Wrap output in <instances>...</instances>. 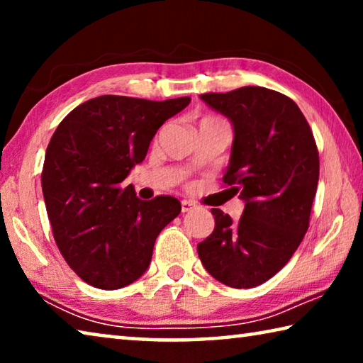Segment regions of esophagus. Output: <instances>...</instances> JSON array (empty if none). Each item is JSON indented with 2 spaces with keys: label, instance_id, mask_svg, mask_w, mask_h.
<instances>
[{
  "label": "esophagus",
  "instance_id": "1",
  "mask_svg": "<svg viewBox=\"0 0 363 363\" xmlns=\"http://www.w3.org/2000/svg\"><path fill=\"white\" fill-rule=\"evenodd\" d=\"M195 206H196V205L194 203V201H190V200H182V201H181V210H182V213L192 211Z\"/></svg>",
  "mask_w": 363,
  "mask_h": 363
}]
</instances>
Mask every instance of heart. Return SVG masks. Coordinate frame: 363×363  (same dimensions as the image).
I'll use <instances>...</instances> for the list:
<instances>
[{"label": "heart", "instance_id": "heart-1", "mask_svg": "<svg viewBox=\"0 0 363 363\" xmlns=\"http://www.w3.org/2000/svg\"><path fill=\"white\" fill-rule=\"evenodd\" d=\"M203 121H220V120L214 118V116H203V118L200 120V123H203Z\"/></svg>", "mask_w": 363, "mask_h": 363}]
</instances>
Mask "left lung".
I'll return each instance as SVG.
<instances>
[{
  "label": "left lung",
  "instance_id": "left-lung-1",
  "mask_svg": "<svg viewBox=\"0 0 363 363\" xmlns=\"http://www.w3.org/2000/svg\"><path fill=\"white\" fill-rule=\"evenodd\" d=\"M200 97L233 125L223 181L245 200V210L232 223L213 208L214 230L196 250L220 284L253 288L291 259L309 229L320 171L317 144L299 107L277 91L243 86Z\"/></svg>",
  "mask_w": 363,
  "mask_h": 363
}]
</instances>
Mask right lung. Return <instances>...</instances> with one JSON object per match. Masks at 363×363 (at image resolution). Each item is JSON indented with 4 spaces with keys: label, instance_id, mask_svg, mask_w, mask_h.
Masks as SVG:
<instances>
[{
    "label": "right lung",
    "instance_id": "add662e5",
    "mask_svg": "<svg viewBox=\"0 0 363 363\" xmlns=\"http://www.w3.org/2000/svg\"><path fill=\"white\" fill-rule=\"evenodd\" d=\"M190 97L99 96L73 108L49 140L41 187L60 255L86 284L118 290L149 267L158 233L181 213L169 195L140 200L126 176Z\"/></svg>",
    "mask_w": 363,
    "mask_h": 363
}]
</instances>
